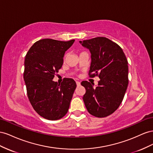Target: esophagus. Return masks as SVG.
Segmentation results:
<instances>
[{"mask_svg":"<svg viewBox=\"0 0 153 153\" xmlns=\"http://www.w3.org/2000/svg\"><path fill=\"white\" fill-rule=\"evenodd\" d=\"M76 85L77 86H79L81 85V82L79 81H76Z\"/></svg>","mask_w":153,"mask_h":153,"instance_id":"34e87169","label":"esophagus"}]
</instances>
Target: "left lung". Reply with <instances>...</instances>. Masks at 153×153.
Masks as SVG:
<instances>
[{
    "label": "left lung",
    "mask_w": 153,
    "mask_h": 153,
    "mask_svg": "<svg viewBox=\"0 0 153 153\" xmlns=\"http://www.w3.org/2000/svg\"><path fill=\"white\" fill-rule=\"evenodd\" d=\"M79 43L90 51V77L100 78L95 88L90 82H81L86 89L82 99L91 115L106 117L117 110L124 99L128 85V60L122 48L107 38Z\"/></svg>",
    "instance_id": "left-lung-1"
}]
</instances>
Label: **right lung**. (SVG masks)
Here are the masks:
<instances>
[{"label": "right lung", "mask_w": 153, "mask_h": 153, "mask_svg": "<svg viewBox=\"0 0 153 153\" xmlns=\"http://www.w3.org/2000/svg\"><path fill=\"white\" fill-rule=\"evenodd\" d=\"M74 41L42 39L25 56L24 79L29 100L38 114L47 120H58L67 114L76 88L71 78H65L61 84L52 80Z\"/></svg>", "instance_id": "1"}]
</instances>
